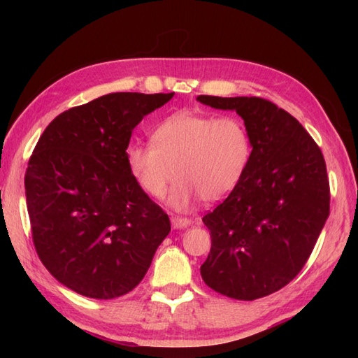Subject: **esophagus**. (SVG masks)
I'll return each instance as SVG.
<instances>
[{"label":"esophagus","instance_id":"1","mask_svg":"<svg viewBox=\"0 0 358 358\" xmlns=\"http://www.w3.org/2000/svg\"><path fill=\"white\" fill-rule=\"evenodd\" d=\"M171 222H172L173 229H183V227H187L189 224H191V220L186 217H178V215H173L171 218Z\"/></svg>","mask_w":358,"mask_h":358}]
</instances>
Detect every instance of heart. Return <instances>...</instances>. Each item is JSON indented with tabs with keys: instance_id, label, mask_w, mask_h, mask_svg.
Listing matches in <instances>:
<instances>
[{
	"instance_id": "heart-1",
	"label": "heart",
	"mask_w": 358,
	"mask_h": 358,
	"mask_svg": "<svg viewBox=\"0 0 358 358\" xmlns=\"http://www.w3.org/2000/svg\"><path fill=\"white\" fill-rule=\"evenodd\" d=\"M152 141L129 144V172L154 199L166 194L177 175L167 201L178 210H186L199 196L206 203L226 199L252 159L249 129L231 115L181 110L154 129Z\"/></svg>"
}]
</instances>
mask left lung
<instances>
[{
    "label": "left lung",
    "instance_id": "8db88e82",
    "mask_svg": "<svg viewBox=\"0 0 358 358\" xmlns=\"http://www.w3.org/2000/svg\"><path fill=\"white\" fill-rule=\"evenodd\" d=\"M196 100L237 112L252 138L245 177L203 217L210 252L201 277L229 299H262L299 275L329 217L324 158L306 129L275 103L260 96Z\"/></svg>",
    "mask_w": 358,
    "mask_h": 358
}]
</instances>
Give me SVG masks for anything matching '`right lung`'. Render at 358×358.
Segmentation results:
<instances>
[{
    "instance_id": "obj_1",
    "label": "right lung",
    "mask_w": 358,
    "mask_h": 358,
    "mask_svg": "<svg viewBox=\"0 0 358 358\" xmlns=\"http://www.w3.org/2000/svg\"><path fill=\"white\" fill-rule=\"evenodd\" d=\"M171 94H108L52 121L30 155L24 186L38 257L89 299L131 292L146 275L171 220L126 163L135 126Z\"/></svg>"
}]
</instances>
